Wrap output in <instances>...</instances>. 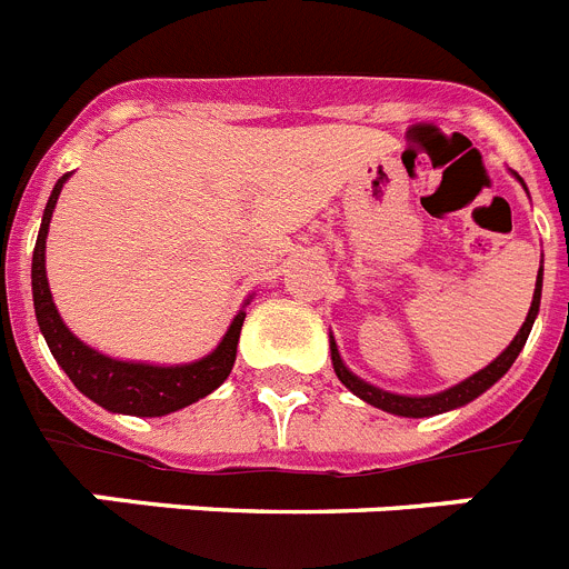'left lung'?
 <instances>
[{"label":"left lung","instance_id":"8db88e82","mask_svg":"<svg viewBox=\"0 0 569 569\" xmlns=\"http://www.w3.org/2000/svg\"><path fill=\"white\" fill-rule=\"evenodd\" d=\"M516 179H519V176H516ZM519 182H521V179H519ZM521 184H525V182H521ZM539 305H541V270H539V276H536V293H532L530 313H527L525 325H521V330L516 333V339L507 345L505 353L496 356V359H492L490 365L485 367V370L472 373L470 379L459 381V385L450 387V390H441V393H433V396H399V393H387V390H379V387H373V385H367L365 379H359V376L347 370V365L341 361V356H339V347H336L333 336H330V356H333V370H336V376H339L341 385H345L350 393L359 396V399L367 401V405L379 407V410H387V413L405 416V419H427V416L447 413V410H456V407H465V405H470L472 399H479L485 390H490V387L496 385V381H499L501 376L507 373V370H510L512 361H516V356H519L521 347H525L527 336H530L532 321H536V316H539Z\"/></svg>","mask_w":569,"mask_h":569}]
</instances>
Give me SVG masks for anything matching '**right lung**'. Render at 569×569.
Here are the masks:
<instances>
[{"label": "right lung", "mask_w": 569, "mask_h": 569, "mask_svg": "<svg viewBox=\"0 0 569 569\" xmlns=\"http://www.w3.org/2000/svg\"><path fill=\"white\" fill-rule=\"evenodd\" d=\"M64 173L50 193L48 204L42 213V228H39L37 248H33V268H30V284H33V308H37L39 330H42L44 341H48L50 353L59 361L70 381L88 396L90 401H97L99 407L110 410V413L124 416H168L173 410L193 405V401L204 399L213 393L216 387L222 385L233 370L236 361V345H239L241 325H244V310L236 313L230 321L228 333L219 341L213 353L204 356L190 365H144V361H119L110 356L99 353L77 336L70 333L68 325L59 316L53 296L48 288V276H44V239H48L50 216L57 208V199L62 193V184L68 182Z\"/></svg>", "instance_id": "add662e5"}]
</instances>
